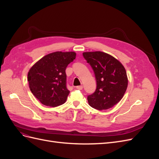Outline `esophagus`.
Listing matches in <instances>:
<instances>
[{"instance_id":"34e87169","label":"esophagus","mask_w":159,"mask_h":159,"mask_svg":"<svg viewBox=\"0 0 159 159\" xmlns=\"http://www.w3.org/2000/svg\"><path fill=\"white\" fill-rule=\"evenodd\" d=\"M76 89H80V90H81V89H83V86H82V85H79V86H77V87H76Z\"/></svg>"}]
</instances>
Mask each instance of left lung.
<instances>
[{"label":"left lung","mask_w":159,"mask_h":159,"mask_svg":"<svg viewBox=\"0 0 159 159\" xmlns=\"http://www.w3.org/2000/svg\"><path fill=\"white\" fill-rule=\"evenodd\" d=\"M83 56L93 68L97 81L95 91L88 97L89 105L98 110L113 107L127 88L125 68L115 57L103 52H85Z\"/></svg>","instance_id":"left-lung-1"}]
</instances>
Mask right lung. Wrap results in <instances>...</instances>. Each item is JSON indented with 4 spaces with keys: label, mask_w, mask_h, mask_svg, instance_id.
<instances>
[{
    "label": "right lung",
    "mask_w": 159,
    "mask_h": 159,
    "mask_svg": "<svg viewBox=\"0 0 159 159\" xmlns=\"http://www.w3.org/2000/svg\"><path fill=\"white\" fill-rule=\"evenodd\" d=\"M75 56L74 52H52L31 67L28 73L29 88L41 103L54 107L66 102L70 93L66 69Z\"/></svg>",
    "instance_id": "obj_1"
}]
</instances>
